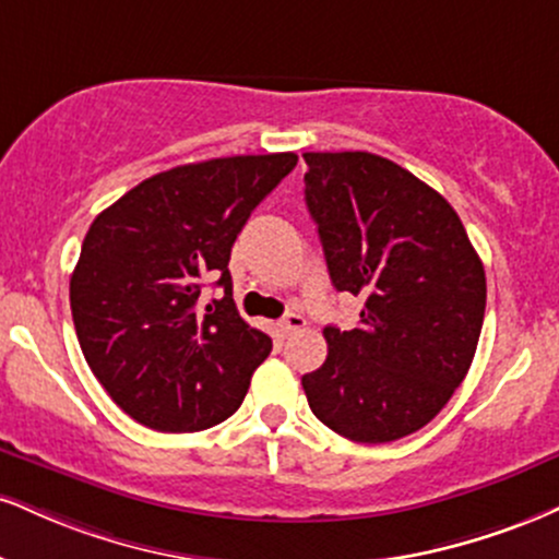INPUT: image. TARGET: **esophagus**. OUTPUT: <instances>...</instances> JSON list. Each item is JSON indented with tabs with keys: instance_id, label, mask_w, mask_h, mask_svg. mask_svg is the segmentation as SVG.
<instances>
[{
	"instance_id": "obj_1",
	"label": "esophagus",
	"mask_w": 559,
	"mask_h": 559,
	"mask_svg": "<svg viewBox=\"0 0 559 559\" xmlns=\"http://www.w3.org/2000/svg\"><path fill=\"white\" fill-rule=\"evenodd\" d=\"M305 325H307V320L301 318V314H297V312H288L284 320L275 322V328H278L281 335H288V333H294V331H301V328H305Z\"/></svg>"
}]
</instances>
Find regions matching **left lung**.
<instances>
[{"instance_id":"8db88e82","label":"left lung","mask_w":559,"mask_h":559,"mask_svg":"<svg viewBox=\"0 0 559 559\" xmlns=\"http://www.w3.org/2000/svg\"><path fill=\"white\" fill-rule=\"evenodd\" d=\"M305 200L359 328L328 325L325 365L301 378L309 408L354 442L416 432L450 401L479 344L487 278L440 192L367 151L305 153Z\"/></svg>"}]
</instances>
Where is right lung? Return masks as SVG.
I'll return each mask as SVG.
<instances>
[{"label":"right lung","instance_id":"1","mask_svg":"<svg viewBox=\"0 0 559 559\" xmlns=\"http://www.w3.org/2000/svg\"><path fill=\"white\" fill-rule=\"evenodd\" d=\"M294 153L211 158L140 181L96 215L70 278L80 348L111 401L158 432H200L245 401L273 341L239 318L228 258ZM205 277L225 297L199 307Z\"/></svg>","mask_w":559,"mask_h":559}]
</instances>
